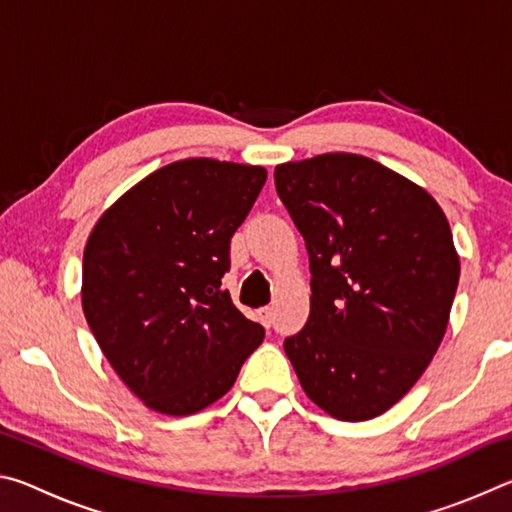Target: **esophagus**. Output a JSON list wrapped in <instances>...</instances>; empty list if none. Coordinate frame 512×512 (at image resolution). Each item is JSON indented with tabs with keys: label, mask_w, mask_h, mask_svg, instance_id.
I'll return each mask as SVG.
<instances>
[{
	"label": "esophagus",
	"mask_w": 512,
	"mask_h": 512,
	"mask_svg": "<svg viewBox=\"0 0 512 512\" xmlns=\"http://www.w3.org/2000/svg\"><path fill=\"white\" fill-rule=\"evenodd\" d=\"M257 314H259V320H262L264 327H271L273 325V318H275L273 307H262V309L257 311Z\"/></svg>",
	"instance_id": "obj_1"
}]
</instances>
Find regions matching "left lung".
<instances>
[{"label":"left lung","mask_w":512,"mask_h":512,"mask_svg":"<svg viewBox=\"0 0 512 512\" xmlns=\"http://www.w3.org/2000/svg\"><path fill=\"white\" fill-rule=\"evenodd\" d=\"M275 189L311 271L309 320L284 352L320 409L377 418L445 336L461 273L445 214L411 180L354 153L280 164Z\"/></svg>","instance_id":"left-lung-1"}]
</instances>
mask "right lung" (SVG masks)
Wrapping results in <instances>:
<instances>
[{
	"instance_id": "right-lung-1",
	"label": "right lung",
	"mask_w": 512,
	"mask_h": 512,
	"mask_svg": "<svg viewBox=\"0 0 512 512\" xmlns=\"http://www.w3.org/2000/svg\"><path fill=\"white\" fill-rule=\"evenodd\" d=\"M264 183L262 167L178 160L94 225L83 253V314L110 366L155 411L210 406L264 339L221 282L230 239Z\"/></svg>"
}]
</instances>
